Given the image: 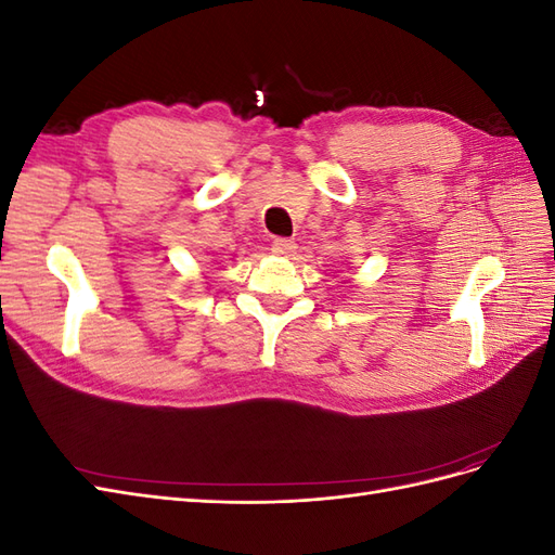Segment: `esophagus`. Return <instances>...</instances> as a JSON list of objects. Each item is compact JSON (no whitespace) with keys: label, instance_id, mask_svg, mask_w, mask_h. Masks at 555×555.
<instances>
[{"label":"esophagus","instance_id":"1","mask_svg":"<svg viewBox=\"0 0 555 555\" xmlns=\"http://www.w3.org/2000/svg\"><path fill=\"white\" fill-rule=\"evenodd\" d=\"M271 249L275 251V255H282V257H289L296 251V243L292 238H275Z\"/></svg>","mask_w":555,"mask_h":555}]
</instances>
